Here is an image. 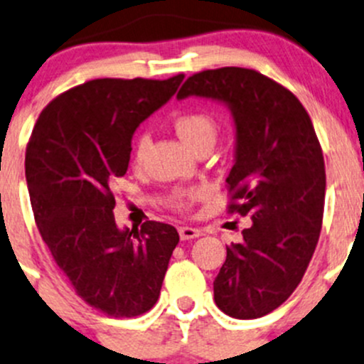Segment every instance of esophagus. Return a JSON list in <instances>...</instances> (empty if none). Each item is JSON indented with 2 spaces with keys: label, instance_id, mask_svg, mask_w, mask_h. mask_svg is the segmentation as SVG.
Listing matches in <instances>:
<instances>
[{
  "label": "esophagus",
  "instance_id": "1",
  "mask_svg": "<svg viewBox=\"0 0 364 364\" xmlns=\"http://www.w3.org/2000/svg\"><path fill=\"white\" fill-rule=\"evenodd\" d=\"M200 230L196 229V227H179V237L183 241H188V240H196V237L200 236Z\"/></svg>",
  "mask_w": 364,
  "mask_h": 364
}]
</instances>
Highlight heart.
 Segmentation results:
<instances>
[{
    "instance_id": "heart-1",
    "label": "heart",
    "mask_w": 364,
    "mask_h": 364,
    "mask_svg": "<svg viewBox=\"0 0 364 364\" xmlns=\"http://www.w3.org/2000/svg\"><path fill=\"white\" fill-rule=\"evenodd\" d=\"M172 124H174L176 134L193 151L204 144H215L216 135H218V123H216V119L211 114L205 111L179 112L172 119ZM149 144H151V141H149L148 134H139L135 137L134 151H132L134 164H142V160H144L146 153L149 149ZM193 197H196L193 190H178V192L172 193V204L176 208H186Z\"/></svg>"
}]
</instances>
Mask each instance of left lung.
<instances>
[{
	"instance_id": "8db88e82",
	"label": "left lung",
	"mask_w": 364,
	"mask_h": 364,
	"mask_svg": "<svg viewBox=\"0 0 364 364\" xmlns=\"http://www.w3.org/2000/svg\"><path fill=\"white\" fill-rule=\"evenodd\" d=\"M188 97L222 102L232 114L229 213L252 218L243 241L227 247L215 303L234 318H259L296 291L317 247L326 192L321 144L301 102L255 70L193 73L178 93Z\"/></svg>"
}]
</instances>
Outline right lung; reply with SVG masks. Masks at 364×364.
Masks as SVG:
<instances>
[{
  "label": "right lung",
  "mask_w": 364,
  "mask_h": 364,
  "mask_svg": "<svg viewBox=\"0 0 364 364\" xmlns=\"http://www.w3.org/2000/svg\"><path fill=\"white\" fill-rule=\"evenodd\" d=\"M183 79L87 80L43 109L26 148V181L43 243L77 294L111 317H137L155 306L179 243L168 223L119 229L111 185L127 174L134 132Z\"/></svg>",
  "instance_id": "add662e5"
}]
</instances>
